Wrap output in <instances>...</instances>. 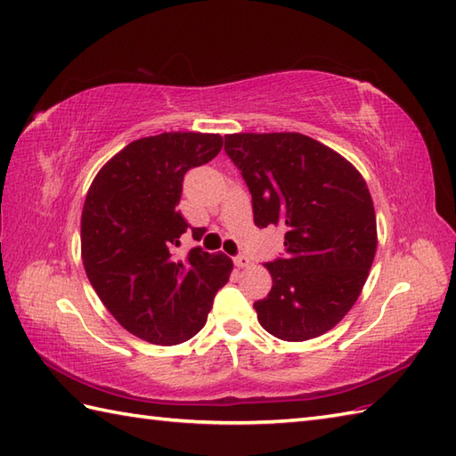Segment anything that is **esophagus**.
<instances>
[{
    "label": "esophagus",
    "instance_id": "esophagus-1",
    "mask_svg": "<svg viewBox=\"0 0 456 456\" xmlns=\"http://www.w3.org/2000/svg\"><path fill=\"white\" fill-rule=\"evenodd\" d=\"M250 265H253V263H250L248 256H245V255L235 256V266H237V268H248Z\"/></svg>",
    "mask_w": 456,
    "mask_h": 456
}]
</instances>
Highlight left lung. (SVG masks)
Masks as SVG:
<instances>
[{
    "label": "left lung",
    "instance_id": "8db88e82",
    "mask_svg": "<svg viewBox=\"0 0 456 456\" xmlns=\"http://www.w3.org/2000/svg\"><path fill=\"white\" fill-rule=\"evenodd\" d=\"M253 196L255 225L286 227V255L266 263L273 289L258 323L282 341L327 333L362 292L376 255V213L351 162L302 133L225 134Z\"/></svg>",
    "mask_w": 456,
    "mask_h": 456
}]
</instances>
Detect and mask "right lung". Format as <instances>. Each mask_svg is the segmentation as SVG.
<instances>
[{"label": "right lung", "instance_id": "right-lung-1", "mask_svg": "<svg viewBox=\"0 0 456 456\" xmlns=\"http://www.w3.org/2000/svg\"><path fill=\"white\" fill-rule=\"evenodd\" d=\"M221 134L160 133L129 142L94 178L82 209V260L119 325L152 345L188 341L206 325L233 263L174 248L190 227L176 209L183 174L216 159ZM200 239V229L191 231Z\"/></svg>", "mask_w": 456, "mask_h": 456}]
</instances>
